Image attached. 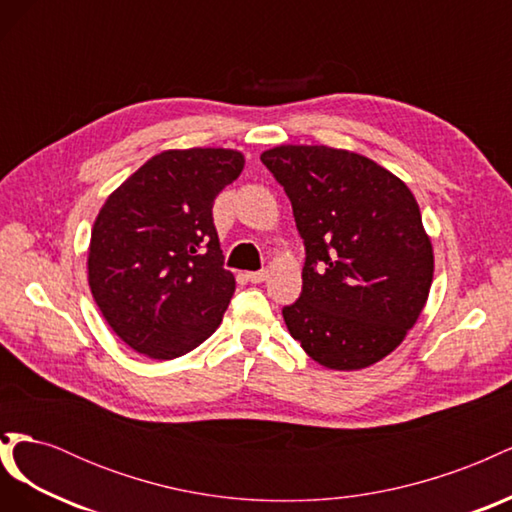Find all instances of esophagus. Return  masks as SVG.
<instances>
[{
	"label": "esophagus",
	"mask_w": 512,
	"mask_h": 512,
	"mask_svg": "<svg viewBox=\"0 0 512 512\" xmlns=\"http://www.w3.org/2000/svg\"><path fill=\"white\" fill-rule=\"evenodd\" d=\"M245 277H247V280H250L252 284H260V282H265V280H267V277H269V271H267V269H260V271H250V273H247Z\"/></svg>",
	"instance_id": "34e87169"
}]
</instances>
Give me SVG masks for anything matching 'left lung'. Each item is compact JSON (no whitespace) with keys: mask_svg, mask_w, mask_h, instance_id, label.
<instances>
[{"mask_svg":"<svg viewBox=\"0 0 512 512\" xmlns=\"http://www.w3.org/2000/svg\"><path fill=\"white\" fill-rule=\"evenodd\" d=\"M260 160L290 198L305 245L301 297L282 309L290 335L329 369L378 363L414 327L433 280L408 185L324 145H282Z\"/></svg>","mask_w":512,"mask_h":512,"instance_id":"8db88e82","label":"left lung"}]
</instances>
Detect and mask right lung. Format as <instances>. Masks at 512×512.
I'll return each instance as SVG.
<instances>
[{"mask_svg":"<svg viewBox=\"0 0 512 512\" xmlns=\"http://www.w3.org/2000/svg\"><path fill=\"white\" fill-rule=\"evenodd\" d=\"M232 149H170L106 198L89 245V286L132 350L177 359L220 327L235 292L213 200L243 170Z\"/></svg>","mask_w":512,"mask_h":512,"instance_id":"obj_1","label":"right lung"}]
</instances>
